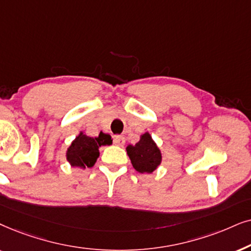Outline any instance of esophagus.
<instances>
[{
    "instance_id": "1",
    "label": "esophagus",
    "mask_w": 251,
    "mask_h": 251,
    "mask_svg": "<svg viewBox=\"0 0 251 251\" xmlns=\"http://www.w3.org/2000/svg\"><path fill=\"white\" fill-rule=\"evenodd\" d=\"M113 143H115L116 146L123 147L124 145H125V138L122 135H116L115 138H113Z\"/></svg>"
}]
</instances>
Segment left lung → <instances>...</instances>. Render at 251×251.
I'll return each instance as SVG.
<instances>
[{
	"mask_svg": "<svg viewBox=\"0 0 251 251\" xmlns=\"http://www.w3.org/2000/svg\"><path fill=\"white\" fill-rule=\"evenodd\" d=\"M126 151L133 168L140 173H152L162 163V151L149 132L140 136V141L135 145L126 147Z\"/></svg>",
	"mask_w": 251,
	"mask_h": 251,
	"instance_id": "left-lung-1",
	"label": "left lung"
}]
</instances>
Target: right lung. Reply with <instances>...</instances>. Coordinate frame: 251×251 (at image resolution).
Here are the masks:
<instances>
[{
    "label": "right lung",
    "mask_w": 251,
    "mask_h": 251,
    "mask_svg": "<svg viewBox=\"0 0 251 251\" xmlns=\"http://www.w3.org/2000/svg\"><path fill=\"white\" fill-rule=\"evenodd\" d=\"M110 145L112 139L106 133L100 132L99 136L92 138L81 131L66 150V159L72 168H93L100 156V147Z\"/></svg>",
    "instance_id": "add662e5"
}]
</instances>
